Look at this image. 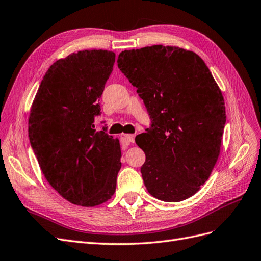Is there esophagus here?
Segmentation results:
<instances>
[{"instance_id": "obj_1", "label": "esophagus", "mask_w": 261, "mask_h": 261, "mask_svg": "<svg viewBox=\"0 0 261 261\" xmlns=\"http://www.w3.org/2000/svg\"><path fill=\"white\" fill-rule=\"evenodd\" d=\"M135 140V135H132V134H127V135H124V137L122 138V145L123 146H127L130 143H134Z\"/></svg>"}]
</instances>
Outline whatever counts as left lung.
Masks as SVG:
<instances>
[{"label": "left lung", "mask_w": 261, "mask_h": 261, "mask_svg": "<svg viewBox=\"0 0 261 261\" xmlns=\"http://www.w3.org/2000/svg\"><path fill=\"white\" fill-rule=\"evenodd\" d=\"M117 66L151 120L135 138L146 154L140 172L148 192L168 202L193 196L218 160L226 122L206 63L192 51L159 44L122 51Z\"/></svg>", "instance_id": "obj_1"}]
</instances>
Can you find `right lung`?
<instances>
[{"instance_id":"1","label":"right lung","mask_w":261,"mask_h":261,"mask_svg":"<svg viewBox=\"0 0 261 261\" xmlns=\"http://www.w3.org/2000/svg\"><path fill=\"white\" fill-rule=\"evenodd\" d=\"M115 53L85 50L46 70L29 116L30 146L43 175L62 197L93 207L111 198L120 171L121 147L103 126L99 99L113 70ZM105 123V122H102Z\"/></svg>"}]
</instances>
